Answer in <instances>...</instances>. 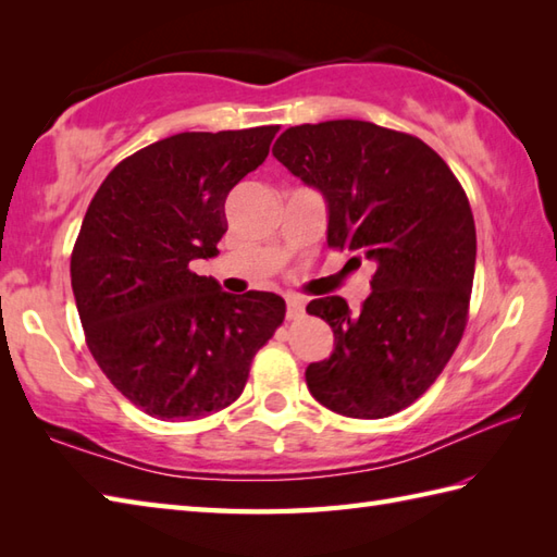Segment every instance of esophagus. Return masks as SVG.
Returning <instances> with one entry per match:
<instances>
[{"instance_id": "34e87169", "label": "esophagus", "mask_w": 557, "mask_h": 557, "mask_svg": "<svg viewBox=\"0 0 557 557\" xmlns=\"http://www.w3.org/2000/svg\"><path fill=\"white\" fill-rule=\"evenodd\" d=\"M306 313V301L301 297H287V318L289 321H299Z\"/></svg>"}]
</instances>
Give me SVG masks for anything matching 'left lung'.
<instances>
[{"mask_svg": "<svg viewBox=\"0 0 557 557\" xmlns=\"http://www.w3.org/2000/svg\"><path fill=\"white\" fill-rule=\"evenodd\" d=\"M275 156L327 203V246L375 263L361 311L342 297L306 311L333 327L335 349L309 363L323 407L383 419L429 389L467 325L476 227L465 188L421 138L371 122L289 126Z\"/></svg>", "mask_w": 557, "mask_h": 557, "instance_id": "8db88e82", "label": "left lung"}]
</instances>
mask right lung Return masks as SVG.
<instances>
[{
	"label": "right lung",
	"instance_id": "right-lung-1",
	"mask_svg": "<svg viewBox=\"0 0 557 557\" xmlns=\"http://www.w3.org/2000/svg\"><path fill=\"white\" fill-rule=\"evenodd\" d=\"M275 134L162 138L116 164L90 200L71 253L76 309L102 373L150 417L191 421L230 407L285 321L277 294H227L191 270L220 253L224 200Z\"/></svg>",
	"mask_w": 557,
	"mask_h": 557
}]
</instances>
